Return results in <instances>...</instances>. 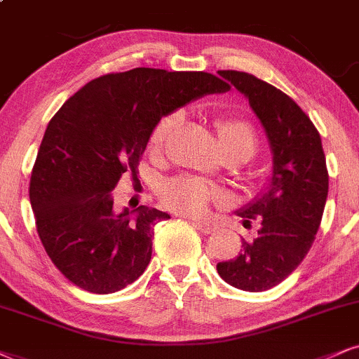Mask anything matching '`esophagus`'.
<instances>
[{"label":"esophagus","instance_id":"esophagus-1","mask_svg":"<svg viewBox=\"0 0 359 359\" xmlns=\"http://www.w3.org/2000/svg\"><path fill=\"white\" fill-rule=\"evenodd\" d=\"M194 226L196 229H200L203 234H211L216 231V224H211V223H206V221H194Z\"/></svg>","mask_w":359,"mask_h":359}]
</instances>
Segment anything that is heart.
<instances>
[{"label": "heart", "mask_w": 359, "mask_h": 359, "mask_svg": "<svg viewBox=\"0 0 359 359\" xmlns=\"http://www.w3.org/2000/svg\"><path fill=\"white\" fill-rule=\"evenodd\" d=\"M180 121V114L172 113L161 118L151 133L149 148L158 154L165 148L172 128ZM221 151L231 161H248L258 149V136L250 123L240 118H223L216 125ZM165 205L181 215L200 216L205 213L211 201L218 198V191L206 181L196 176H178L168 180L159 189Z\"/></svg>", "instance_id": "heart-1"}]
</instances>
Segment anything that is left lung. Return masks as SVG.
<instances>
[{
  "label": "left lung",
  "mask_w": 359,
  "mask_h": 359,
  "mask_svg": "<svg viewBox=\"0 0 359 359\" xmlns=\"http://www.w3.org/2000/svg\"><path fill=\"white\" fill-rule=\"evenodd\" d=\"M218 74L248 100L273 154L268 184L236 211L245 226L258 221V236L243 238L241 253L216 264L228 285L259 293L286 280L315 241L328 198L326 158L320 133L290 96L253 74Z\"/></svg>",
  "instance_id": "left-lung-1"
}]
</instances>
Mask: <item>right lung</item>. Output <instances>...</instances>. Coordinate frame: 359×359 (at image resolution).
I'll return each instance as SVG.
<instances>
[{"mask_svg":"<svg viewBox=\"0 0 359 359\" xmlns=\"http://www.w3.org/2000/svg\"><path fill=\"white\" fill-rule=\"evenodd\" d=\"M203 72L135 68L78 90L44 131L29 183L39 240L69 281L96 294L116 293L143 274L156 208L114 210L113 189L136 172L154 126L206 95L226 93Z\"/></svg>","mask_w":359,"mask_h":359,"instance_id":"1","label":"right lung"}]
</instances>
